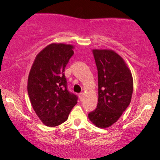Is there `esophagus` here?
I'll list each match as a JSON object with an SVG mask.
<instances>
[{"label": "esophagus", "mask_w": 160, "mask_h": 160, "mask_svg": "<svg viewBox=\"0 0 160 160\" xmlns=\"http://www.w3.org/2000/svg\"><path fill=\"white\" fill-rule=\"evenodd\" d=\"M78 97H79L80 100H82L83 98H84V92H81L78 94Z\"/></svg>", "instance_id": "obj_1"}]
</instances>
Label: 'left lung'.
Here are the masks:
<instances>
[{"instance_id": "obj_1", "label": "left lung", "mask_w": 160, "mask_h": 160, "mask_svg": "<svg viewBox=\"0 0 160 160\" xmlns=\"http://www.w3.org/2000/svg\"><path fill=\"white\" fill-rule=\"evenodd\" d=\"M98 68V102L89 113L90 121L106 128L119 119L130 103L133 81L121 57L111 50H93Z\"/></svg>"}]
</instances>
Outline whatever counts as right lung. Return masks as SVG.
Instances as JSON below:
<instances>
[{"label":"right lung","instance_id":"add662e5","mask_svg":"<svg viewBox=\"0 0 160 160\" xmlns=\"http://www.w3.org/2000/svg\"><path fill=\"white\" fill-rule=\"evenodd\" d=\"M73 46L52 43L36 56L30 70L28 92L35 112L45 125L55 127L68 119L78 96L68 90L65 68Z\"/></svg>","mask_w":160,"mask_h":160}]
</instances>
